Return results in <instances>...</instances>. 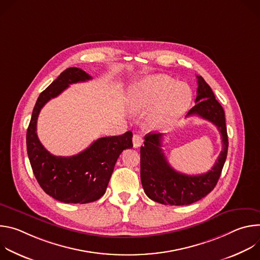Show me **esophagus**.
I'll list each match as a JSON object with an SVG mask.
<instances>
[{
    "label": "esophagus",
    "mask_w": 260,
    "mask_h": 260,
    "mask_svg": "<svg viewBox=\"0 0 260 260\" xmlns=\"http://www.w3.org/2000/svg\"><path fill=\"white\" fill-rule=\"evenodd\" d=\"M133 144L135 148L140 147L143 144V138L140 135H134L133 137Z\"/></svg>",
    "instance_id": "1"
}]
</instances>
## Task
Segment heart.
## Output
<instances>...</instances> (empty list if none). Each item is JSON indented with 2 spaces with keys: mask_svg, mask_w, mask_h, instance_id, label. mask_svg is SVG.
Instances as JSON below:
<instances>
[{
  "mask_svg": "<svg viewBox=\"0 0 260 260\" xmlns=\"http://www.w3.org/2000/svg\"><path fill=\"white\" fill-rule=\"evenodd\" d=\"M192 93L189 86L167 75H153L133 84L128 91L131 109L135 113L152 109L148 124L161 131L175 124L186 112Z\"/></svg>",
  "mask_w": 260,
  "mask_h": 260,
  "instance_id": "heart-1",
  "label": "heart"
}]
</instances>
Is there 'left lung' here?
<instances>
[{
    "mask_svg": "<svg viewBox=\"0 0 260 260\" xmlns=\"http://www.w3.org/2000/svg\"><path fill=\"white\" fill-rule=\"evenodd\" d=\"M197 78V105L188 111L187 117L198 115L216 125L222 139V151L213 168L206 174L185 175L175 171L168 162L161 149L162 135L147 134L140 151L141 182L146 196L162 205H190L205 198L216 186L226 159L229 139L224 110L204 78Z\"/></svg>",
    "mask_w": 260,
    "mask_h": 260,
    "instance_id": "obj_1",
    "label": "left lung"
}]
</instances>
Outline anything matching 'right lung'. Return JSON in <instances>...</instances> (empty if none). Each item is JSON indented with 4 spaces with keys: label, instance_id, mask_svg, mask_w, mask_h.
I'll return each mask as SVG.
<instances>
[{
    "label": "right lung",
    "instance_id": "right-lung-1",
    "mask_svg": "<svg viewBox=\"0 0 260 260\" xmlns=\"http://www.w3.org/2000/svg\"><path fill=\"white\" fill-rule=\"evenodd\" d=\"M90 79L79 68L64 70L37 100L26 132L27 155L37 181L48 196L67 204H87L103 197L119 155L133 147L132 132L100 138L84 151L67 157L52 155L39 141L37 120L43 106L70 84Z\"/></svg>",
    "mask_w": 260,
    "mask_h": 260
}]
</instances>
